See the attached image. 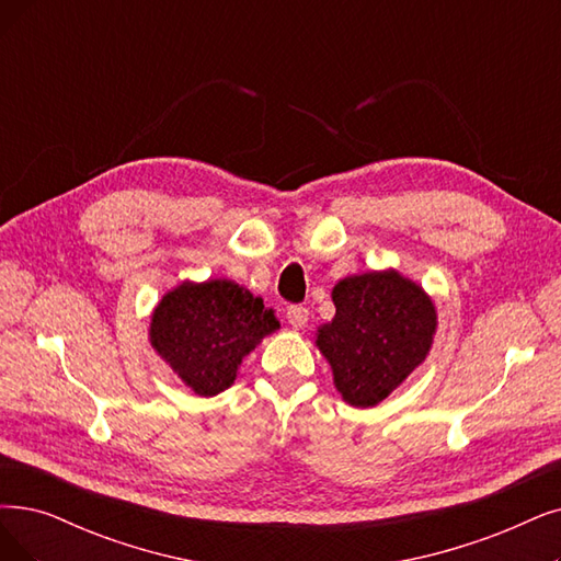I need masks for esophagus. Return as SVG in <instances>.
<instances>
[{"instance_id":"1","label":"esophagus","mask_w":561,"mask_h":561,"mask_svg":"<svg viewBox=\"0 0 561 561\" xmlns=\"http://www.w3.org/2000/svg\"><path fill=\"white\" fill-rule=\"evenodd\" d=\"M287 322L293 324L295 329H301V327H306V322H308V308L306 306H287Z\"/></svg>"}]
</instances>
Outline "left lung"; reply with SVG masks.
<instances>
[{
	"instance_id": "left-lung-1",
	"label": "left lung",
	"mask_w": 561,
	"mask_h": 561,
	"mask_svg": "<svg viewBox=\"0 0 561 561\" xmlns=\"http://www.w3.org/2000/svg\"><path fill=\"white\" fill-rule=\"evenodd\" d=\"M331 297L335 316L318 329L316 343L350 405L373 408L431 352L435 306L398 272L350 276Z\"/></svg>"
}]
</instances>
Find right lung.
Masks as SVG:
<instances>
[{"label":"right lung","mask_w":561,"mask_h":561,"mask_svg":"<svg viewBox=\"0 0 561 561\" xmlns=\"http://www.w3.org/2000/svg\"><path fill=\"white\" fill-rule=\"evenodd\" d=\"M272 308L232 280L182 283L151 316L149 339L197 396H216L234 379L241 358L278 329Z\"/></svg>","instance_id":"add662e5"}]
</instances>
